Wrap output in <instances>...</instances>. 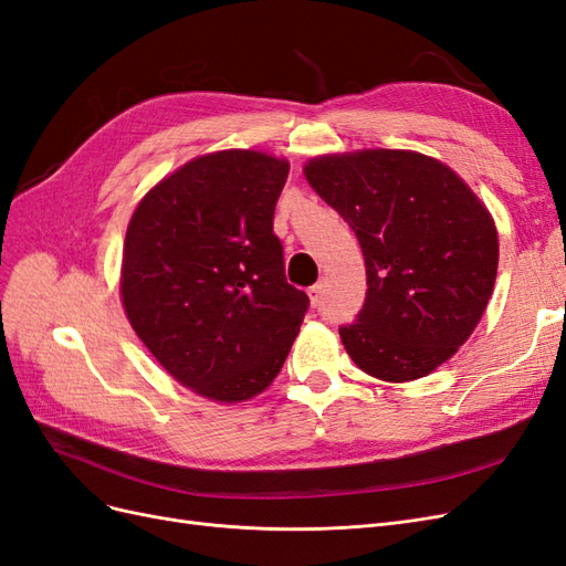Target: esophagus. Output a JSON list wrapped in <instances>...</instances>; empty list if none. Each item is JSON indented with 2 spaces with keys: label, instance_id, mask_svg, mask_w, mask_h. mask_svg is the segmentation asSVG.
I'll return each instance as SVG.
<instances>
[{
  "label": "esophagus",
  "instance_id": "34e87169",
  "mask_svg": "<svg viewBox=\"0 0 566 566\" xmlns=\"http://www.w3.org/2000/svg\"><path fill=\"white\" fill-rule=\"evenodd\" d=\"M322 296H325V282H317V284H313V286L308 289V298H311L313 305H319Z\"/></svg>",
  "mask_w": 566,
  "mask_h": 566
}]
</instances>
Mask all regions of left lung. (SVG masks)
<instances>
[{"mask_svg": "<svg viewBox=\"0 0 566 566\" xmlns=\"http://www.w3.org/2000/svg\"><path fill=\"white\" fill-rule=\"evenodd\" d=\"M303 175L365 255V305L338 329L350 360L402 384L453 358L497 274L495 220L470 185L439 158L408 149L315 156Z\"/></svg>", "mask_w": 566, "mask_h": 566, "instance_id": "obj_1", "label": "left lung"}]
</instances>
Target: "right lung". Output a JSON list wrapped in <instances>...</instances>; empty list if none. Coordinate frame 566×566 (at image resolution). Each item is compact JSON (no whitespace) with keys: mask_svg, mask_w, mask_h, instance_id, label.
I'll return each instance as SVG.
<instances>
[{"mask_svg":"<svg viewBox=\"0 0 566 566\" xmlns=\"http://www.w3.org/2000/svg\"><path fill=\"white\" fill-rule=\"evenodd\" d=\"M286 175L289 160L265 151L203 154L156 182L127 222L123 311L156 363L208 400L263 394L308 311L272 232Z\"/></svg>","mask_w":566,"mask_h":566,"instance_id":"add662e5","label":"right lung"}]
</instances>
